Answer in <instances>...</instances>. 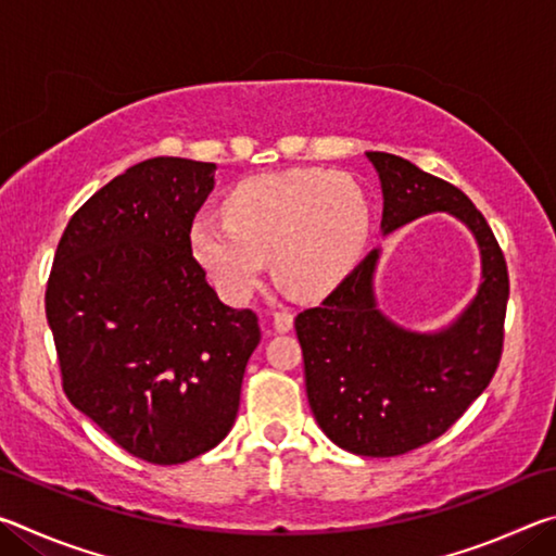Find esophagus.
I'll use <instances>...</instances> for the list:
<instances>
[{
	"label": "esophagus",
	"instance_id": "obj_1",
	"mask_svg": "<svg viewBox=\"0 0 556 556\" xmlns=\"http://www.w3.org/2000/svg\"><path fill=\"white\" fill-rule=\"evenodd\" d=\"M275 328L279 333H287L294 328V312H289V308H281V312L275 314Z\"/></svg>",
	"mask_w": 556,
	"mask_h": 556
}]
</instances>
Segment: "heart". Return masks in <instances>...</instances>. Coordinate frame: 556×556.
<instances>
[{"label":"heart","instance_id":"b5f03b06","mask_svg":"<svg viewBox=\"0 0 556 556\" xmlns=\"http://www.w3.org/2000/svg\"><path fill=\"white\" fill-rule=\"evenodd\" d=\"M370 235V203L353 178L291 168L244 178L225 199V218L191 223L193 257L215 289L244 304L271 271L301 299H324L355 269Z\"/></svg>","mask_w":556,"mask_h":556}]
</instances>
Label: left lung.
Listing matches in <instances>:
<instances>
[{
    "label": "left lung",
    "mask_w": 556,
    "mask_h": 556,
    "mask_svg": "<svg viewBox=\"0 0 556 556\" xmlns=\"http://www.w3.org/2000/svg\"><path fill=\"white\" fill-rule=\"evenodd\" d=\"M382 184V232L446 211L476 235L483 281L439 333H412L380 314L372 250L321 304L296 316L312 412L324 434L357 456L390 458L456 425L493 380L503 355L510 279L483 213L454 184L394 154L368 152Z\"/></svg>",
    "instance_id": "1"
}]
</instances>
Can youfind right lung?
Returning <instances> with one entry per match:
<instances>
[{"instance_id":"right-lung-1","label":"right lung","mask_w":556,"mask_h":556,"mask_svg":"<svg viewBox=\"0 0 556 556\" xmlns=\"http://www.w3.org/2000/svg\"><path fill=\"white\" fill-rule=\"evenodd\" d=\"M215 164L156 156L80 205L46 285L63 392L127 454L174 466L228 437L257 314L205 281L188 230Z\"/></svg>"}]
</instances>
